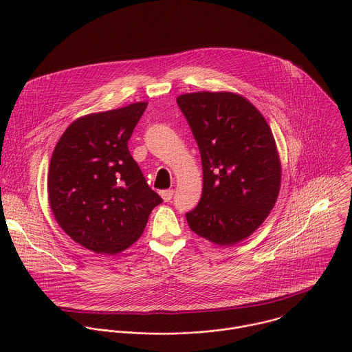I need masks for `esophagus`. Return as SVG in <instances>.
<instances>
[{
	"label": "esophagus",
	"mask_w": 352,
	"mask_h": 352,
	"mask_svg": "<svg viewBox=\"0 0 352 352\" xmlns=\"http://www.w3.org/2000/svg\"><path fill=\"white\" fill-rule=\"evenodd\" d=\"M160 195H162V197H163L164 202H170V200L173 199L174 190H173V189H166V190H162V192H160Z\"/></svg>",
	"instance_id": "1"
}]
</instances>
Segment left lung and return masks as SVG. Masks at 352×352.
<instances>
[{"label":"left lung","instance_id":"left-lung-1","mask_svg":"<svg viewBox=\"0 0 352 352\" xmlns=\"http://www.w3.org/2000/svg\"><path fill=\"white\" fill-rule=\"evenodd\" d=\"M197 143L204 190L186 213L190 230L216 245L243 241L274 208L281 184L276 140L261 111L231 91L177 97Z\"/></svg>","mask_w":352,"mask_h":352}]
</instances>
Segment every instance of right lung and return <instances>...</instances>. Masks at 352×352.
I'll list each match as a JSON object with an SVG mask.
<instances>
[{
	"instance_id": "add662e5",
	"label": "right lung",
	"mask_w": 352,
	"mask_h": 352,
	"mask_svg": "<svg viewBox=\"0 0 352 352\" xmlns=\"http://www.w3.org/2000/svg\"><path fill=\"white\" fill-rule=\"evenodd\" d=\"M146 107L140 102L78 118L50 162L48 204L57 223L96 254L116 255L129 248L163 202L128 150Z\"/></svg>"
}]
</instances>
